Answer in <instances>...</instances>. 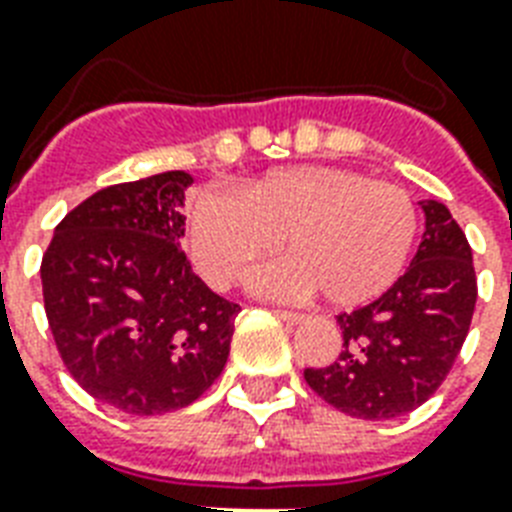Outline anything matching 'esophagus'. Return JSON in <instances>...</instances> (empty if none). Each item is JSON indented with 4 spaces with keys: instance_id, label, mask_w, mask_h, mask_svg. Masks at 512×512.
Returning a JSON list of instances; mask_svg holds the SVG:
<instances>
[{
    "instance_id": "esophagus-1",
    "label": "esophagus",
    "mask_w": 512,
    "mask_h": 512,
    "mask_svg": "<svg viewBox=\"0 0 512 512\" xmlns=\"http://www.w3.org/2000/svg\"><path fill=\"white\" fill-rule=\"evenodd\" d=\"M279 319H284L287 324H300V321H305V316L295 311H279Z\"/></svg>"
}]
</instances>
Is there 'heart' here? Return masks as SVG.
Wrapping results in <instances>:
<instances>
[{
    "label": "heart",
    "instance_id": "obj_1",
    "mask_svg": "<svg viewBox=\"0 0 512 512\" xmlns=\"http://www.w3.org/2000/svg\"><path fill=\"white\" fill-rule=\"evenodd\" d=\"M417 225V207L404 188L342 167L303 164L252 177L233 196L199 193L188 215V244L201 276L228 289L281 239L287 257L257 276L260 292H316L327 305L353 308L398 279Z\"/></svg>",
    "mask_w": 512,
    "mask_h": 512
}]
</instances>
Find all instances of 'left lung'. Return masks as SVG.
<instances>
[{
  "label": "left lung",
  "mask_w": 512,
  "mask_h": 512,
  "mask_svg": "<svg viewBox=\"0 0 512 512\" xmlns=\"http://www.w3.org/2000/svg\"><path fill=\"white\" fill-rule=\"evenodd\" d=\"M420 207L425 233L412 265L374 303L337 316L335 364L305 369L311 390L358 420H393L425 404L468 337L478 297L473 252L441 201Z\"/></svg>",
  "instance_id": "1"
}]
</instances>
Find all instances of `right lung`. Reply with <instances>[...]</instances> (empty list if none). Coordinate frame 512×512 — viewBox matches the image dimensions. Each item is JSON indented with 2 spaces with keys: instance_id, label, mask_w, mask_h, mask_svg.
<instances>
[{
  "instance_id": "1",
  "label": "right lung",
  "mask_w": 512,
  "mask_h": 512,
  "mask_svg": "<svg viewBox=\"0 0 512 512\" xmlns=\"http://www.w3.org/2000/svg\"><path fill=\"white\" fill-rule=\"evenodd\" d=\"M183 170L108 185L71 209L42 257L44 311L63 364L92 398L151 417L220 377L239 305L191 271Z\"/></svg>"
}]
</instances>
